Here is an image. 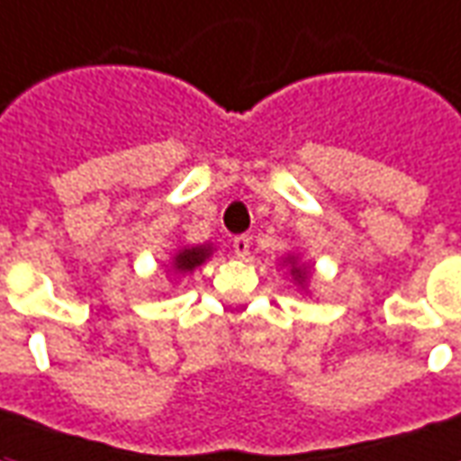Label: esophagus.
Segmentation results:
<instances>
[{"instance_id":"esophagus-1","label":"esophagus","mask_w":461,"mask_h":461,"mask_svg":"<svg viewBox=\"0 0 461 461\" xmlns=\"http://www.w3.org/2000/svg\"><path fill=\"white\" fill-rule=\"evenodd\" d=\"M248 250H250V238H248V235H238V238H233V253L238 255V258H245Z\"/></svg>"}]
</instances>
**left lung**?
<instances>
[{
	"label": "left lung",
	"mask_w": 461,
	"mask_h": 461,
	"mask_svg": "<svg viewBox=\"0 0 461 461\" xmlns=\"http://www.w3.org/2000/svg\"><path fill=\"white\" fill-rule=\"evenodd\" d=\"M292 272H297V277H302V272H300V267H294V270Z\"/></svg>",
	"instance_id": "8db88e82"
}]
</instances>
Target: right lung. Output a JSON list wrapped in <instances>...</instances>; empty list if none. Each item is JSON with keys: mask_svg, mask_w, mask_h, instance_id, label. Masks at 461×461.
Instances as JSON below:
<instances>
[{"mask_svg": "<svg viewBox=\"0 0 461 461\" xmlns=\"http://www.w3.org/2000/svg\"><path fill=\"white\" fill-rule=\"evenodd\" d=\"M208 248H184L176 258H174V267L179 272L194 270L196 265H201L208 258Z\"/></svg>", "mask_w": 461, "mask_h": 461, "instance_id": "add662e5", "label": "right lung"}]
</instances>
